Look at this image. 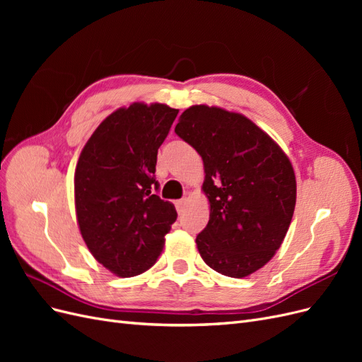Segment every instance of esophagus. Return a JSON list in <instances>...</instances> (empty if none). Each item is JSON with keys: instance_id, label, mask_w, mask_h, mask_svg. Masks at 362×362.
Wrapping results in <instances>:
<instances>
[{"instance_id": "1", "label": "esophagus", "mask_w": 362, "mask_h": 362, "mask_svg": "<svg viewBox=\"0 0 362 362\" xmlns=\"http://www.w3.org/2000/svg\"><path fill=\"white\" fill-rule=\"evenodd\" d=\"M175 206H177V211L181 214V213L185 210V206H187V199H180V201H177V204H175Z\"/></svg>"}]
</instances>
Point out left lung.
<instances>
[{
	"instance_id": "obj_1",
	"label": "left lung",
	"mask_w": 362,
	"mask_h": 362,
	"mask_svg": "<svg viewBox=\"0 0 362 362\" xmlns=\"http://www.w3.org/2000/svg\"><path fill=\"white\" fill-rule=\"evenodd\" d=\"M175 133L204 161L210 221L196 245L206 266L231 278L266 266L286 238L296 205L286 152L250 119L221 107H189Z\"/></svg>"
}]
</instances>
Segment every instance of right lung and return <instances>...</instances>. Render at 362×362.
<instances>
[{"label":"right lung","instance_id":"add662e5","mask_svg":"<svg viewBox=\"0 0 362 362\" xmlns=\"http://www.w3.org/2000/svg\"><path fill=\"white\" fill-rule=\"evenodd\" d=\"M177 115V108L158 103L117 108L93 131L76 163L81 237L95 259L120 278L156 264L177 221L173 204L154 194L158 148Z\"/></svg>","mask_w":362,"mask_h":362}]
</instances>
